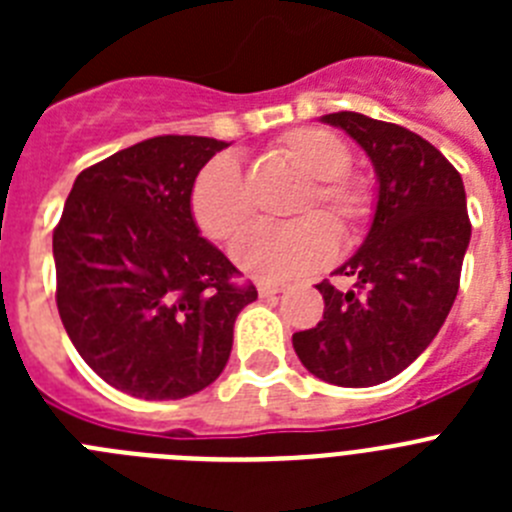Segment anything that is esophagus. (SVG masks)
Here are the masks:
<instances>
[{
	"mask_svg": "<svg viewBox=\"0 0 512 512\" xmlns=\"http://www.w3.org/2000/svg\"><path fill=\"white\" fill-rule=\"evenodd\" d=\"M282 289H284V284H277V282H261V284H259V295H261V297H274V295H279Z\"/></svg>",
	"mask_w": 512,
	"mask_h": 512,
	"instance_id": "esophagus-1",
	"label": "esophagus"
}]
</instances>
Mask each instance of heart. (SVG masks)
Masks as SVG:
<instances>
[{
    "instance_id": "1",
    "label": "heart",
    "mask_w": 512,
    "mask_h": 512,
    "mask_svg": "<svg viewBox=\"0 0 512 512\" xmlns=\"http://www.w3.org/2000/svg\"><path fill=\"white\" fill-rule=\"evenodd\" d=\"M277 153L300 176L287 225H259L241 235L233 246L238 269L259 282H287L320 269L333 256L336 238L351 241L374 215L372 179L351 169V148L333 130L302 125L277 140ZM194 223L212 241H228L241 233L253 215L251 194L241 164L230 153L215 156L194 176L189 194Z\"/></svg>"
}]
</instances>
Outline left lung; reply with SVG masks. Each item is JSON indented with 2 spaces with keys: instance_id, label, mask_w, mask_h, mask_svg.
<instances>
[{
  "instance_id": "obj_1",
  "label": "left lung",
  "mask_w": 512,
  "mask_h": 512,
  "mask_svg": "<svg viewBox=\"0 0 512 512\" xmlns=\"http://www.w3.org/2000/svg\"><path fill=\"white\" fill-rule=\"evenodd\" d=\"M372 158L377 210L359 251L336 269L354 279L318 284L323 320L292 336L310 374L338 387H374L408 369L436 338L459 292L472 238L461 174L436 146L395 122L333 112Z\"/></svg>"
}]
</instances>
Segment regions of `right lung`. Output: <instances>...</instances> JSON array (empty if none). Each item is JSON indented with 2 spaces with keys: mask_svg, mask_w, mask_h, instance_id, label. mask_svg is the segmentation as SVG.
<instances>
[{
  "mask_svg": "<svg viewBox=\"0 0 512 512\" xmlns=\"http://www.w3.org/2000/svg\"><path fill=\"white\" fill-rule=\"evenodd\" d=\"M230 143L158 135L76 176L53 230L56 305L79 356L115 390L182 400L228 364L238 312L259 292L238 284L200 235L194 176Z\"/></svg>",
  "mask_w": 512,
  "mask_h": 512,
  "instance_id": "right-lung-1",
  "label": "right lung"
}]
</instances>
